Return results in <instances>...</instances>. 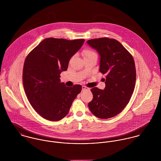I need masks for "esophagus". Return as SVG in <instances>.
<instances>
[{
    "label": "esophagus",
    "instance_id": "obj_1",
    "mask_svg": "<svg viewBox=\"0 0 161 161\" xmlns=\"http://www.w3.org/2000/svg\"><path fill=\"white\" fill-rule=\"evenodd\" d=\"M82 91H85L89 90V88H87V87H86V86H84L82 87Z\"/></svg>",
    "mask_w": 161,
    "mask_h": 161
}]
</instances>
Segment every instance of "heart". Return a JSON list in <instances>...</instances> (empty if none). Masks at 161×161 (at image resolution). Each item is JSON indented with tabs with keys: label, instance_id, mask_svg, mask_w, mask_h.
<instances>
[{
	"label": "heart",
	"instance_id": "heart-1",
	"mask_svg": "<svg viewBox=\"0 0 161 161\" xmlns=\"http://www.w3.org/2000/svg\"><path fill=\"white\" fill-rule=\"evenodd\" d=\"M84 54L85 56H91V55H93V54H95V53H93V51H91L90 50H86L84 52Z\"/></svg>",
	"mask_w": 161,
	"mask_h": 161
}]
</instances>
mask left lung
I'll list each match as a JSON object with an SVG mask.
<instances>
[{"mask_svg": "<svg viewBox=\"0 0 161 161\" xmlns=\"http://www.w3.org/2000/svg\"><path fill=\"white\" fill-rule=\"evenodd\" d=\"M87 43L100 56L99 71L106 75L103 90L91 89L89 108L95 116L107 119L119 114L128 103L136 82V68L131 54L115 39L100 38Z\"/></svg>", "mask_w": 161, "mask_h": 161, "instance_id": "obj_1", "label": "left lung"}]
</instances>
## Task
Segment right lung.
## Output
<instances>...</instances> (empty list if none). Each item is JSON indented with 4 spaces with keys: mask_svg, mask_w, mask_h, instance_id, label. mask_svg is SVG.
I'll list each match as a JSON object with an SVG mask.
<instances>
[{
    "mask_svg": "<svg viewBox=\"0 0 161 161\" xmlns=\"http://www.w3.org/2000/svg\"><path fill=\"white\" fill-rule=\"evenodd\" d=\"M84 41L46 38L26 58L23 69L25 92L33 108L47 120L56 121L65 117L81 92L80 85L66 87L59 78Z\"/></svg>",
    "mask_w": 161,
    "mask_h": 161,
    "instance_id": "add662e5",
    "label": "right lung"
}]
</instances>
